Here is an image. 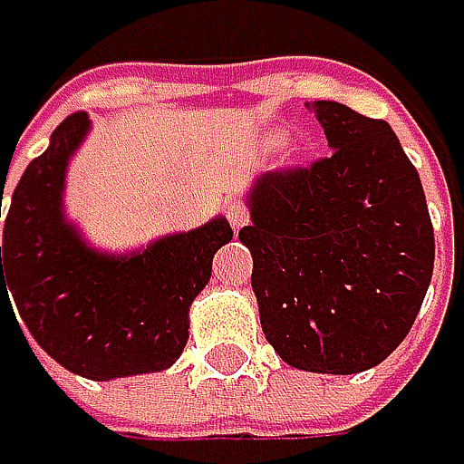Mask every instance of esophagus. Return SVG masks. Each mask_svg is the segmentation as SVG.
<instances>
[{
    "mask_svg": "<svg viewBox=\"0 0 464 464\" xmlns=\"http://www.w3.org/2000/svg\"><path fill=\"white\" fill-rule=\"evenodd\" d=\"M225 217H227L230 227H234V230H242V227L250 222V208L242 206V203H230L227 211H225Z\"/></svg>",
    "mask_w": 464,
    "mask_h": 464,
    "instance_id": "esophagus-1",
    "label": "esophagus"
}]
</instances>
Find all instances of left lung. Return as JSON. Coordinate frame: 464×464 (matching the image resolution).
<instances>
[{
  "mask_svg": "<svg viewBox=\"0 0 464 464\" xmlns=\"http://www.w3.org/2000/svg\"><path fill=\"white\" fill-rule=\"evenodd\" d=\"M330 156L258 179L253 256L261 327L294 369L357 374L410 333L435 269L418 170L385 121L314 102Z\"/></svg>",
  "mask_w": 464,
  "mask_h": 464,
  "instance_id": "left-lung-1",
  "label": "left lung"
}]
</instances>
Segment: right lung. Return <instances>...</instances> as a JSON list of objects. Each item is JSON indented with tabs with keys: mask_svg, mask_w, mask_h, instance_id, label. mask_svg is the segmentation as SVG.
Segmentation results:
<instances>
[{
	"mask_svg": "<svg viewBox=\"0 0 464 464\" xmlns=\"http://www.w3.org/2000/svg\"><path fill=\"white\" fill-rule=\"evenodd\" d=\"M87 126V112L68 115L13 189L2 230L0 308L10 305V290L38 346L79 377L104 382L164 372L187 346L189 305L234 230L227 219H214L123 258L90 250L63 217L65 168Z\"/></svg>",
	"mask_w": 464,
	"mask_h": 464,
	"instance_id": "right-lung-1",
	"label": "right lung"
}]
</instances>
